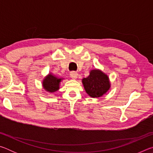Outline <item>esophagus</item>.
Here are the masks:
<instances>
[{
    "label": "esophagus",
    "mask_w": 153,
    "mask_h": 153,
    "mask_svg": "<svg viewBox=\"0 0 153 153\" xmlns=\"http://www.w3.org/2000/svg\"><path fill=\"white\" fill-rule=\"evenodd\" d=\"M70 76L73 79H76L77 78V77H78V74L76 73V72H71Z\"/></svg>",
    "instance_id": "obj_1"
}]
</instances>
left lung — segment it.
Wrapping results in <instances>:
<instances>
[{
	"label": "left lung",
	"mask_w": 153,
	"mask_h": 153,
	"mask_svg": "<svg viewBox=\"0 0 153 153\" xmlns=\"http://www.w3.org/2000/svg\"><path fill=\"white\" fill-rule=\"evenodd\" d=\"M82 82L85 91L92 98L102 97L111 88L109 77L98 69L90 70L89 76L83 78Z\"/></svg>",
	"instance_id": "left-lung-1"
}]
</instances>
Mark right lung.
Instances as JSON below:
<instances>
[{
	"mask_svg": "<svg viewBox=\"0 0 153 153\" xmlns=\"http://www.w3.org/2000/svg\"><path fill=\"white\" fill-rule=\"evenodd\" d=\"M63 79V77H59L51 72L43 79L42 87L47 92L54 93L60 88L61 82Z\"/></svg>",
	"mask_w": 153,
	"mask_h": 153,
	"instance_id": "right-lung-1",
	"label": "right lung"
}]
</instances>
